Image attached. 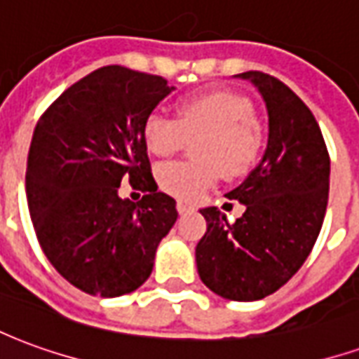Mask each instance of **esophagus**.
<instances>
[{"label":"esophagus","instance_id":"1","mask_svg":"<svg viewBox=\"0 0 359 359\" xmlns=\"http://www.w3.org/2000/svg\"><path fill=\"white\" fill-rule=\"evenodd\" d=\"M177 211H179L180 215H187V213H192V211H194V205L184 202V200H179V202H177Z\"/></svg>","mask_w":359,"mask_h":359}]
</instances>
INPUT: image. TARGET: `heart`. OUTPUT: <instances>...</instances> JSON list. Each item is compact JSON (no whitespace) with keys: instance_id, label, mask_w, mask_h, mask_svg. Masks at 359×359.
<instances>
[{"instance_id":"obj_1","label":"heart","mask_w":359,"mask_h":359,"mask_svg":"<svg viewBox=\"0 0 359 359\" xmlns=\"http://www.w3.org/2000/svg\"><path fill=\"white\" fill-rule=\"evenodd\" d=\"M196 144L194 163H167L157 169V184L167 194L196 202L219 179L248 172L262 156L265 126L246 95L231 90H208L177 103V121L154 115L144 125V142L151 156L171 157L188 140Z\"/></svg>"}]
</instances>
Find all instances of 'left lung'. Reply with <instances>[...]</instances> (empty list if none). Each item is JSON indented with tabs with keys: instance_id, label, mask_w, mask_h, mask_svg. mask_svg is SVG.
I'll use <instances>...</instances> for the list:
<instances>
[{
	"instance_id": "1",
	"label": "left lung",
	"mask_w": 359,
	"mask_h": 359,
	"mask_svg": "<svg viewBox=\"0 0 359 359\" xmlns=\"http://www.w3.org/2000/svg\"><path fill=\"white\" fill-rule=\"evenodd\" d=\"M262 94L269 117L262 161L226 198L246 208L234 223L217 208L200 213L208 231L196 265L211 292L234 302L262 300L288 283L308 259L323 225L331 159L308 105L259 71L234 74Z\"/></svg>"
}]
</instances>
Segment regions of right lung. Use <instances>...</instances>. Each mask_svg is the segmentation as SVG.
I'll list each match as a JSON object with an SVG mask.
<instances>
[{
    "instance_id": "1",
    "label": "right lung",
    "mask_w": 359,
    "mask_h": 359,
    "mask_svg": "<svg viewBox=\"0 0 359 359\" xmlns=\"http://www.w3.org/2000/svg\"><path fill=\"white\" fill-rule=\"evenodd\" d=\"M175 86L156 74L102 67L67 88L34 128L27 200L50 264L82 292H134L154 269L159 242L179 217L157 192L144 125ZM148 191L123 198L120 182Z\"/></svg>"
}]
</instances>
